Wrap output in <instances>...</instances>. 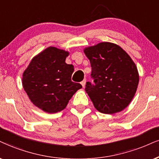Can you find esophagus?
<instances>
[{"instance_id": "34e87169", "label": "esophagus", "mask_w": 159, "mask_h": 159, "mask_svg": "<svg viewBox=\"0 0 159 159\" xmlns=\"http://www.w3.org/2000/svg\"><path fill=\"white\" fill-rule=\"evenodd\" d=\"M85 84H86V80H84L83 81H82V82H81V85H83V88H85Z\"/></svg>"}]
</instances>
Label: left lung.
Listing matches in <instances>:
<instances>
[{"mask_svg":"<svg viewBox=\"0 0 159 159\" xmlns=\"http://www.w3.org/2000/svg\"><path fill=\"white\" fill-rule=\"evenodd\" d=\"M92 68L94 85L88 82L85 91L98 111L113 114L126 108L136 93L139 82L138 69L118 45L102 42L83 50Z\"/></svg>","mask_w":159,"mask_h":159,"instance_id":"left-lung-1","label":"left lung"}]
</instances>
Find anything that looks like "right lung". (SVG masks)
Wrapping results in <instances>:
<instances>
[{
  "mask_svg": "<svg viewBox=\"0 0 159 159\" xmlns=\"http://www.w3.org/2000/svg\"><path fill=\"white\" fill-rule=\"evenodd\" d=\"M69 52L49 46L35 55L23 73L22 85L30 101L44 112L66 108L83 86L71 81L74 66L66 62Z\"/></svg>",
  "mask_w": 159,
  "mask_h": 159,
  "instance_id": "1",
  "label": "right lung"
}]
</instances>
